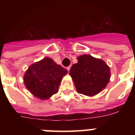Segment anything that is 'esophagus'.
<instances>
[{
    "label": "esophagus",
    "instance_id": "1",
    "mask_svg": "<svg viewBox=\"0 0 135 135\" xmlns=\"http://www.w3.org/2000/svg\"><path fill=\"white\" fill-rule=\"evenodd\" d=\"M70 68H71V66H68V67H67V70H68V71H69V70H70Z\"/></svg>",
    "mask_w": 135,
    "mask_h": 135
}]
</instances>
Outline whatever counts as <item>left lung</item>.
Wrapping results in <instances>:
<instances>
[{"instance_id":"1","label":"left lung","mask_w":135,"mask_h":135,"mask_svg":"<svg viewBox=\"0 0 135 135\" xmlns=\"http://www.w3.org/2000/svg\"><path fill=\"white\" fill-rule=\"evenodd\" d=\"M78 63L71 67L69 74L80 94L94 96L104 89L110 79V69L104 61L89 55L77 58Z\"/></svg>"}]
</instances>
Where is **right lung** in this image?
Segmentation results:
<instances>
[{"mask_svg":"<svg viewBox=\"0 0 135 135\" xmlns=\"http://www.w3.org/2000/svg\"><path fill=\"white\" fill-rule=\"evenodd\" d=\"M68 71L49 57L36 62L28 68L23 81L27 90L42 100L57 93L62 78Z\"/></svg>","mask_w":135,"mask_h":135,"instance_id":"1","label":"right lung"}]
</instances>
